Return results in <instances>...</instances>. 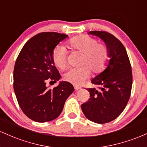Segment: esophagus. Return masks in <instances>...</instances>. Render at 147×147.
I'll return each instance as SVG.
<instances>
[{
  "instance_id": "esophagus-1",
  "label": "esophagus",
  "mask_w": 147,
  "mask_h": 147,
  "mask_svg": "<svg viewBox=\"0 0 147 147\" xmlns=\"http://www.w3.org/2000/svg\"><path fill=\"white\" fill-rule=\"evenodd\" d=\"M80 88H81V87H78V86H74V90H75L76 91H77V90H80Z\"/></svg>"
}]
</instances>
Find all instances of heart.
<instances>
[{"instance_id": "heart-1", "label": "heart", "mask_w": 147, "mask_h": 147, "mask_svg": "<svg viewBox=\"0 0 147 147\" xmlns=\"http://www.w3.org/2000/svg\"><path fill=\"white\" fill-rule=\"evenodd\" d=\"M67 46L71 50L82 53L80 68L69 69L64 74L66 81L76 85H81L90 75V69L95 74L101 73L106 68L110 58L108 47L98 43L95 38L85 34L74 36L69 39ZM67 49L62 46H57L52 52V60L59 69H65L67 64Z\"/></svg>"}]
</instances>
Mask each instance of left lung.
<instances>
[{"label": "left lung", "mask_w": 147, "mask_h": 147, "mask_svg": "<svg viewBox=\"0 0 147 147\" xmlns=\"http://www.w3.org/2000/svg\"><path fill=\"white\" fill-rule=\"evenodd\" d=\"M90 34L103 39L109 49L108 67L92 80L98 86L87 88L90 98L81 105L85 116L97 123H105L118 117L131 96L133 74L131 62L122 43L106 31H90Z\"/></svg>", "instance_id": "left-lung-1"}]
</instances>
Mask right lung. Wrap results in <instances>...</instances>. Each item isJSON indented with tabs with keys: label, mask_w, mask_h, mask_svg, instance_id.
<instances>
[{
	"label": "right lung",
	"mask_w": 147,
	"mask_h": 147,
	"mask_svg": "<svg viewBox=\"0 0 147 147\" xmlns=\"http://www.w3.org/2000/svg\"><path fill=\"white\" fill-rule=\"evenodd\" d=\"M67 34L43 32L25 44L16 58L14 69V90L21 109L37 122L55 119L63 110L67 98L74 92L70 82L62 81L48 89L47 81L60 78L52 60V52Z\"/></svg>",
	"instance_id": "right-lung-1"
}]
</instances>
